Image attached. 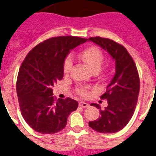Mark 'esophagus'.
Here are the masks:
<instances>
[{
  "mask_svg": "<svg viewBox=\"0 0 156 156\" xmlns=\"http://www.w3.org/2000/svg\"><path fill=\"white\" fill-rule=\"evenodd\" d=\"M79 106L80 107H83V108H85V107H88L89 106V104L88 102H79Z\"/></svg>",
  "mask_w": 156,
  "mask_h": 156,
  "instance_id": "obj_1",
  "label": "esophagus"
}]
</instances>
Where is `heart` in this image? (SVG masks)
I'll use <instances>...</instances> for the list:
<instances>
[{
  "mask_svg": "<svg viewBox=\"0 0 156 156\" xmlns=\"http://www.w3.org/2000/svg\"><path fill=\"white\" fill-rule=\"evenodd\" d=\"M80 58L83 60L84 63L88 66L92 72H98L102 67V62L104 60V55L102 52L97 47H89L84 49L80 53ZM73 66V62L71 57H67L65 59L63 64V72L65 74H68ZM80 95L85 97L88 94V89L85 87H81L78 91Z\"/></svg>",
  "mask_w": 156,
  "mask_h": 156,
  "instance_id": "1",
  "label": "heart"
}]
</instances>
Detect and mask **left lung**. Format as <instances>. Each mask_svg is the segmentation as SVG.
<instances>
[{
  "label": "left lung",
  "mask_w": 156,
  "mask_h": 156,
  "mask_svg": "<svg viewBox=\"0 0 156 156\" xmlns=\"http://www.w3.org/2000/svg\"><path fill=\"white\" fill-rule=\"evenodd\" d=\"M91 41L115 60V73L107 86V91L101 96L107 100V107L101 109L97 103L91 106L100 109L101 116L89 121V127L102 133H116L124 129L132 118L139 94L140 80L132 57L123 45L112 40L102 37H90Z\"/></svg>",
  "instance_id": "1"
}]
</instances>
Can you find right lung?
I'll use <instances>...</instances> for the list:
<instances>
[{"mask_svg":"<svg viewBox=\"0 0 156 156\" xmlns=\"http://www.w3.org/2000/svg\"><path fill=\"white\" fill-rule=\"evenodd\" d=\"M87 41L77 37H58L40 43L23 62L16 89L22 115L30 127L41 133L61 131L68 115L78 107L70 98L55 99L52 87L63 77V64L72 49Z\"/></svg>","mask_w":156,"mask_h":156,"instance_id":"add662e5","label":"right lung"}]
</instances>
